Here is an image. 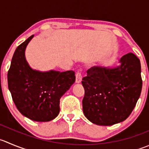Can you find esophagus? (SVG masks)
Listing matches in <instances>:
<instances>
[{"label": "esophagus", "mask_w": 149, "mask_h": 149, "mask_svg": "<svg viewBox=\"0 0 149 149\" xmlns=\"http://www.w3.org/2000/svg\"><path fill=\"white\" fill-rule=\"evenodd\" d=\"M82 80V76L81 72L78 71L76 74V83H80Z\"/></svg>", "instance_id": "34e87169"}]
</instances>
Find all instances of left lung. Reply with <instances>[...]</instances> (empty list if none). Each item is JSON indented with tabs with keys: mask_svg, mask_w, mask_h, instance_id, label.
I'll return each instance as SVG.
<instances>
[{
	"mask_svg": "<svg viewBox=\"0 0 149 149\" xmlns=\"http://www.w3.org/2000/svg\"><path fill=\"white\" fill-rule=\"evenodd\" d=\"M116 68L92 67L82 79L85 116L92 123L111 126L127 119L142 89L140 60L132 53L124 55Z\"/></svg>",
	"mask_w": 149,
	"mask_h": 149,
	"instance_id": "1",
	"label": "left lung"
}]
</instances>
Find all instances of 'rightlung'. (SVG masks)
I'll return each mask as SVG.
<instances>
[{"label": "right lung", "mask_w": 149, "mask_h": 149, "mask_svg": "<svg viewBox=\"0 0 149 149\" xmlns=\"http://www.w3.org/2000/svg\"><path fill=\"white\" fill-rule=\"evenodd\" d=\"M34 35L16 49L8 71V86L13 101L23 116L36 122H49L60 113V100L76 81L75 72L32 69L25 49Z\"/></svg>", "instance_id": "1"}]
</instances>
